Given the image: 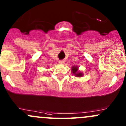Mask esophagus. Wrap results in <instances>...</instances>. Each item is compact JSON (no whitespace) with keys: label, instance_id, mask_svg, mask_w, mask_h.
I'll use <instances>...</instances> for the list:
<instances>
[{"label":"esophagus","instance_id":"34e87169","mask_svg":"<svg viewBox=\"0 0 126 126\" xmlns=\"http://www.w3.org/2000/svg\"><path fill=\"white\" fill-rule=\"evenodd\" d=\"M58 63H60V64H63V63H64V60H59V62H58Z\"/></svg>","mask_w":126,"mask_h":126}]
</instances>
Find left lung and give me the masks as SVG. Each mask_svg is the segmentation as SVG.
<instances>
[{"instance_id": "1", "label": "left lung", "mask_w": 126, "mask_h": 126, "mask_svg": "<svg viewBox=\"0 0 126 126\" xmlns=\"http://www.w3.org/2000/svg\"><path fill=\"white\" fill-rule=\"evenodd\" d=\"M72 73H73L74 74L76 75L77 77H81V76H82V75H83L82 73L78 72V68H77V66H72Z\"/></svg>"}]
</instances>
